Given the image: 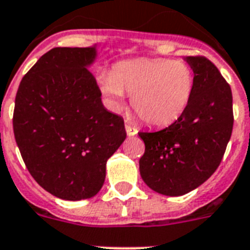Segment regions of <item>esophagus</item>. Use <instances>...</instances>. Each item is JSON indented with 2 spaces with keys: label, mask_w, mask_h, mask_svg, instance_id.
Wrapping results in <instances>:
<instances>
[{
  "label": "esophagus",
  "mask_w": 250,
  "mask_h": 250,
  "mask_svg": "<svg viewBox=\"0 0 250 250\" xmlns=\"http://www.w3.org/2000/svg\"><path fill=\"white\" fill-rule=\"evenodd\" d=\"M125 131H127V135L128 136H135L137 133V128L131 125L128 121H125Z\"/></svg>",
  "instance_id": "1"
}]
</instances>
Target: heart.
Masks as SVG:
<instances>
[{"instance_id":"obj_1","label":"heart","mask_w":250,"mask_h":250,"mask_svg":"<svg viewBox=\"0 0 250 250\" xmlns=\"http://www.w3.org/2000/svg\"><path fill=\"white\" fill-rule=\"evenodd\" d=\"M101 91L114 106L132 95L133 110L146 125L164 127L184 114L194 95L195 76L184 62L133 59L118 62L100 77Z\"/></svg>"}]
</instances>
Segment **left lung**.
<instances>
[{"mask_svg":"<svg viewBox=\"0 0 250 250\" xmlns=\"http://www.w3.org/2000/svg\"><path fill=\"white\" fill-rule=\"evenodd\" d=\"M194 95L184 114L157 132H139L145 144L140 173L154 191L180 196L206 182L226 151L234 125L230 84L206 56H188Z\"/></svg>","mask_w":250,"mask_h":250,"instance_id":"left-lung-1","label":"left lung"}]
</instances>
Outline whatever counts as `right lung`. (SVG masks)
Here are the masks:
<instances>
[{
	"label": "right lung",
	"instance_id": "add662e5",
	"mask_svg": "<svg viewBox=\"0 0 250 250\" xmlns=\"http://www.w3.org/2000/svg\"><path fill=\"white\" fill-rule=\"evenodd\" d=\"M95 47H55L23 77L15 97V141L32 177L65 200L92 198L106 160L125 141L122 117L107 111L86 65Z\"/></svg>",
	"mask_w": 250,
	"mask_h": 250
}]
</instances>
